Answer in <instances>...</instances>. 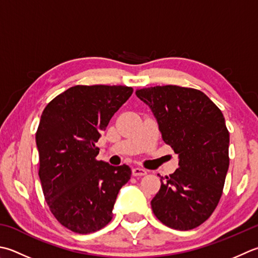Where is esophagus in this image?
<instances>
[{"label":"esophagus","mask_w":258,"mask_h":258,"mask_svg":"<svg viewBox=\"0 0 258 258\" xmlns=\"http://www.w3.org/2000/svg\"><path fill=\"white\" fill-rule=\"evenodd\" d=\"M132 173L134 176H142V175H145L148 172H146V170L143 168H133Z\"/></svg>","instance_id":"esophagus-1"}]
</instances>
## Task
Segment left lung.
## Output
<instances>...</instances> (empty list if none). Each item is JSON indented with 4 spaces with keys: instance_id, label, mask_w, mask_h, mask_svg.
Listing matches in <instances>:
<instances>
[{
    "instance_id": "left-lung-1",
    "label": "left lung",
    "mask_w": 258,
    "mask_h": 258,
    "mask_svg": "<svg viewBox=\"0 0 258 258\" xmlns=\"http://www.w3.org/2000/svg\"><path fill=\"white\" fill-rule=\"evenodd\" d=\"M150 106L165 144L179 155L175 172L161 178L151 201L161 223L190 230L213 215L229 168V132L224 115L198 89L175 85L136 89Z\"/></svg>"
}]
</instances>
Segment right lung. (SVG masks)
<instances>
[{"mask_svg":"<svg viewBox=\"0 0 258 258\" xmlns=\"http://www.w3.org/2000/svg\"><path fill=\"white\" fill-rule=\"evenodd\" d=\"M132 93L127 86L77 85L43 109L35 133L43 196L54 218L74 233L104 228L131 178L128 165L96 159L95 143Z\"/></svg>","mask_w":258,"mask_h":258,"instance_id":"1","label":"right lung"}]
</instances>
